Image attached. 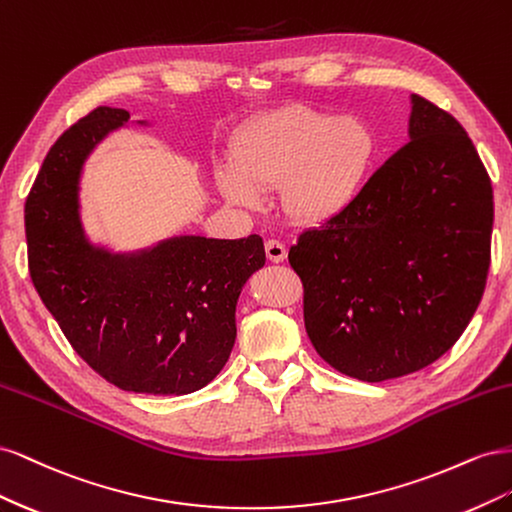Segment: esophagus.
<instances>
[{
    "label": "esophagus",
    "instance_id": "34e87169",
    "mask_svg": "<svg viewBox=\"0 0 512 512\" xmlns=\"http://www.w3.org/2000/svg\"><path fill=\"white\" fill-rule=\"evenodd\" d=\"M265 252L271 262H284L286 260V245L277 239H269L265 243Z\"/></svg>",
    "mask_w": 512,
    "mask_h": 512
}]
</instances>
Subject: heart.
I'll list each match as a JSON object with an SVG mask.
<instances>
[{"label": "heart", "mask_w": 512, "mask_h": 512, "mask_svg": "<svg viewBox=\"0 0 512 512\" xmlns=\"http://www.w3.org/2000/svg\"><path fill=\"white\" fill-rule=\"evenodd\" d=\"M378 153V136L361 117L284 106L256 115L232 138V166L218 170L232 205L254 209L280 188L290 220L318 226L346 213L361 196Z\"/></svg>", "instance_id": "obj_1"}]
</instances>
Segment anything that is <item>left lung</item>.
I'll list each match as a JSON object with an SVG mask.
<instances>
[{"instance_id":"1","label":"left lung","mask_w":512,"mask_h":512,"mask_svg":"<svg viewBox=\"0 0 512 512\" xmlns=\"http://www.w3.org/2000/svg\"><path fill=\"white\" fill-rule=\"evenodd\" d=\"M493 190L461 123L412 96L410 143L290 247L305 331L333 369L401 378L455 346L485 292Z\"/></svg>"}]
</instances>
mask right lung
<instances>
[{
	"label": "right lung",
	"instance_id": "add662e5",
	"mask_svg": "<svg viewBox=\"0 0 512 512\" xmlns=\"http://www.w3.org/2000/svg\"><path fill=\"white\" fill-rule=\"evenodd\" d=\"M128 121L123 108L98 106L46 153L25 200L29 275L98 376L121 391L185 395L226 365L237 299L265 265V245L258 235L179 237L132 258L94 250L79 222V173L100 138Z\"/></svg>",
	"mask_w": 512,
	"mask_h": 512
}]
</instances>
